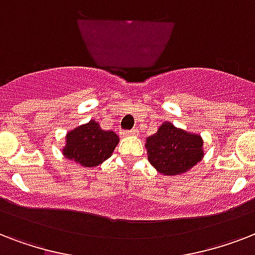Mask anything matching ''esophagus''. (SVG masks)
I'll list each match as a JSON object with an SVG mask.
<instances>
[{"mask_svg":"<svg viewBox=\"0 0 255 255\" xmlns=\"http://www.w3.org/2000/svg\"><path fill=\"white\" fill-rule=\"evenodd\" d=\"M139 133V131L137 129H131V131H126L124 132V136H135Z\"/></svg>","mask_w":255,"mask_h":255,"instance_id":"34e87169","label":"esophagus"}]
</instances>
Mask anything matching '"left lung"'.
Masks as SVG:
<instances>
[{
  "mask_svg": "<svg viewBox=\"0 0 255 255\" xmlns=\"http://www.w3.org/2000/svg\"><path fill=\"white\" fill-rule=\"evenodd\" d=\"M202 139L164 122L145 143L148 161L157 172L176 176L188 172L204 157Z\"/></svg>",
  "mask_w": 255,
  "mask_h": 255,
  "instance_id": "8db88e82",
  "label": "left lung"
}]
</instances>
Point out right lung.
<instances>
[{"label": "right lung", "instance_id": "obj_1", "mask_svg": "<svg viewBox=\"0 0 255 255\" xmlns=\"http://www.w3.org/2000/svg\"><path fill=\"white\" fill-rule=\"evenodd\" d=\"M119 143V136L114 131H104L98 122L91 120L74 128L66 135V145L62 149L66 159L73 160L82 167H98L111 157Z\"/></svg>", "mask_w": 255, "mask_h": 255}]
</instances>
